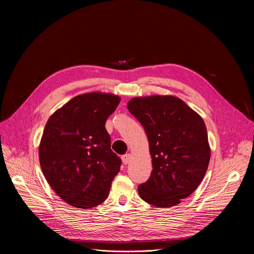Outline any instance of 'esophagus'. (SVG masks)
I'll return each instance as SVG.
<instances>
[{"instance_id": "1", "label": "esophagus", "mask_w": 254, "mask_h": 254, "mask_svg": "<svg viewBox=\"0 0 254 254\" xmlns=\"http://www.w3.org/2000/svg\"><path fill=\"white\" fill-rule=\"evenodd\" d=\"M130 157H131V156H130V154H128V153H127V154H125V155H123V157H122V158H123V162H124V164H125V165H127V164L129 163V161H130Z\"/></svg>"}]
</instances>
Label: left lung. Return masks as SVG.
<instances>
[{
    "label": "left lung",
    "instance_id": "1",
    "mask_svg": "<svg viewBox=\"0 0 254 254\" xmlns=\"http://www.w3.org/2000/svg\"><path fill=\"white\" fill-rule=\"evenodd\" d=\"M127 109L144 127L152 158L149 179L138 186L140 197L161 208L179 204L208 169L211 150L203 118L173 96L134 98Z\"/></svg>",
    "mask_w": 254,
    "mask_h": 254
}]
</instances>
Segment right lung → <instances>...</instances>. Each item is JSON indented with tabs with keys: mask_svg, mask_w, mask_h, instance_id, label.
Listing matches in <instances>:
<instances>
[{
	"mask_svg": "<svg viewBox=\"0 0 254 254\" xmlns=\"http://www.w3.org/2000/svg\"><path fill=\"white\" fill-rule=\"evenodd\" d=\"M120 102L112 93L80 95L53 113L44 127L39 161L51 189L65 203L88 209L108 197L122 159L105 127Z\"/></svg>",
	"mask_w": 254,
	"mask_h": 254,
	"instance_id": "add662e5",
	"label": "right lung"
}]
</instances>
